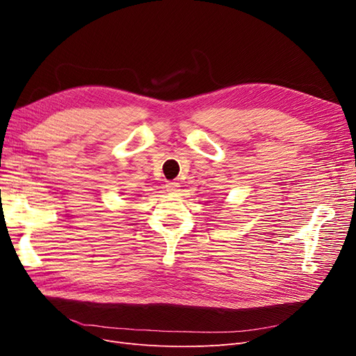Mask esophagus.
<instances>
[{
	"label": "esophagus",
	"instance_id": "34e87169",
	"mask_svg": "<svg viewBox=\"0 0 356 356\" xmlns=\"http://www.w3.org/2000/svg\"><path fill=\"white\" fill-rule=\"evenodd\" d=\"M179 182H174V181H169V182H166V188H168V191H172V193H177V191H179Z\"/></svg>",
	"mask_w": 356,
	"mask_h": 356
}]
</instances>
